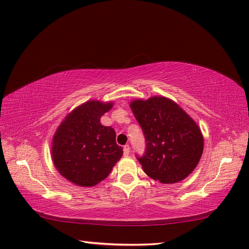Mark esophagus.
Returning a JSON list of instances; mask_svg holds the SVG:
<instances>
[{
  "label": "esophagus",
  "instance_id": "34e87169",
  "mask_svg": "<svg viewBox=\"0 0 249 249\" xmlns=\"http://www.w3.org/2000/svg\"><path fill=\"white\" fill-rule=\"evenodd\" d=\"M123 152H124V156H128L129 152H130V147H129V145H128V144L124 145V147H123Z\"/></svg>",
  "mask_w": 249,
  "mask_h": 249
}]
</instances>
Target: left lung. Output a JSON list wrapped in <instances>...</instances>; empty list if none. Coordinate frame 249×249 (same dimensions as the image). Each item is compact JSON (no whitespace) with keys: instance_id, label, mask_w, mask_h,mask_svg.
<instances>
[{"instance_id":"8db88e82","label":"left lung","mask_w":249,"mask_h":249,"mask_svg":"<svg viewBox=\"0 0 249 249\" xmlns=\"http://www.w3.org/2000/svg\"><path fill=\"white\" fill-rule=\"evenodd\" d=\"M130 108L145 139L143 155H136L143 171L163 184L187 178L203 152V137L195 121L166 97L137 99Z\"/></svg>"}]
</instances>
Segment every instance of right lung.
<instances>
[{
  "label": "right lung",
  "mask_w": 249,
  "mask_h": 249,
  "mask_svg": "<svg viewBox=\"0 0 249 249\" xmlns=\"http://www.w3.org/2000/svg\"><path fill=\"white\" fill-rule=\"evenodd\" d=\"M112 103L91 100L68 114L52 141V160L68 181L89 187L109 176L123 154L116 144L115 131L100 124Z\"/></svg>",
  "instance_id": "obj_1"
}]
</instances>
